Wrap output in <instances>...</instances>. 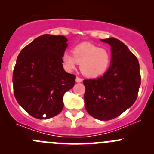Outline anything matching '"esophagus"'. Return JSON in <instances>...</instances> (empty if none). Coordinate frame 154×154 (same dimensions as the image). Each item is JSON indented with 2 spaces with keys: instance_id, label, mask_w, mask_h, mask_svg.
I'll list each match as a JSON object with an SVG mask.
<instances>
[{
  "instance_id": "1",
  "label": "esophagus",
  "mask_w": 154,
  "mask_h": 154,
  "mask_svg": "<svg viewBox=\"0 0 154 154\" xmlns=\"http://www.w3.org/2000/svg\"><path fill=\"white\" fill-rule=\"evenodd\" d=\"M82 79L80 78V77H76V82H77V83H80V82H82Z\"/></svg>"
}]
</instances>
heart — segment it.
Listing matches in <instances>:
<instances>
[{
	"label": "heart",
	"instance_id": "heart-1",
	"mask_svg": "<svg viewBox=\"0 0 154 154\" xmlns=\"http://www.w3.org/2000/svg\"><path fill=\"white\" fill-rule=\"evenodd\" d=\"M72 53L73 55L66 52L62 57L65 68L72 71L77 64H80L81 72L88 77L103 75L111 63V54L108 50L91 43L77 45L73 48Z\"/></svg>",
	"mask_w": 154,
	"mask_h": 154
}]
</instances>
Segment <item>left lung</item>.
<instances>
[{"label":"left lung","mask_w":154,"mask_h":154,"mask_svg":"<svg viewBox=\"0 0 154 154\" xmlns=\"http://www.w3.org/2000/svg\"><path fill=\"white\" fill-rule=\"evenodd\" d=\"M111 46V65L102 77L84 80L85 107L94 119H115L136 101L141 84L139 63L125 44L115 38L100 39Z\"/></svg>","instance_id":"8db88e82"}]
</instances>
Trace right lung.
Returning a JSON list of instances; mask_svg holds the SVG:
<instances>
[{"mask_svg": "<svg viewBox=\"0 0 154 154\" xmlns=\"http://www.w3.org/2000/svg\"><path fill=\"white\" fill-rule=\"evenodd\" d=\"M67 41L63 35L45 34L23 48L17 58L14 94L20 106L35 119L58 115L64 106L65 93L74 86L76 76L65 71L62 60Z\"/></svg>", "mask_w": 154, "mask_h": 154, "instance_id": "1", "label": "right lung"}]
</instances>
